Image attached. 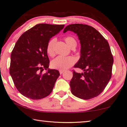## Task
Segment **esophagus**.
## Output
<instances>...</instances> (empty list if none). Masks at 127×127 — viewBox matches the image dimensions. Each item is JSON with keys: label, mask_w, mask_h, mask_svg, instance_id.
Segmentation results:
<instances>
[{"label": "esophagus", "mask_w": 127, "mask_h": 127, "mask_svg": "<svg viewBox=\"0 0 127 127\" xmlns=\"http://www.w3.org/2000/svg\"><path fill=\"white\" fill-rule=\"evenodd\" d=\"M64 72V70H59V73H60V74H63V73Z\"/></svg>", "instance_id": "1"}]
</instances>
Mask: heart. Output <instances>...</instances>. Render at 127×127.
I'll use <instances>...</instances> for the list:
<instances>
[{"mask_svg":"<svg viewBox=\"0 0 127 127\" xmlns=\"http://www.w3.org/2000/svg\"><path fill=\"white\" fill-rule=\"evenodd\" d=\"M66 44L73 48L77 45V41L76 39L72 36H67L64 38ZM55 40L51 39L49 41L46 47V51L50 57H53L55 55ZM75 59L72 57H62L59 56L55 59L53 60L51 63V67L58 70H64L70 68L75 63Z\"/></svg>","mask_w":127,"mask_h":127,"instance_id":"1","label":"heart"}]
</instances>
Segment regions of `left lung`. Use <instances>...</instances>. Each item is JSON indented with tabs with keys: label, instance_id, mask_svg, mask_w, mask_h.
<instances>
[{
	"label": "left lung",
	"instance_id": "left-lung-1",
	"mask_svg": "<svg viewBox=\"0 0 127 127\" xmlns=\"http://www.w3.org/2000/svg\"><path fill=\"white\" fill-rule=\"evenodd\" d=\"M73 32L81 44V57L74 67L83 70L73 71L70 81L73 95L82 99L96 97L104 91L111 77L114 62L109 43L102 35L90 26L72 24L64 29Z\"/></svg>",
	"mask_w": 127,
	"mask_h": 127
}]
</instances>
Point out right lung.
Masks as SVG:
<instances>
[{
    "label": "right lung",
    "mask_w": 127,
    "mask_h": 127,
    "mask_svg": "<svg viewBox=\"0 0 127 127\" xmlns=\"http://www.w3.org/2000/svg\"><path fill=\"white\" fill-rule=\"evenodd\" d=\"M64 27L46 23L36 25L17 40L10 55L9 72L17 89L27 98L41 99L53 91L60 73L49 68L46 47L53 36ZM45 68L48 71L42 73Z\"/></svg>",
    "instance_id": "add662e5"
}]
</instances>
